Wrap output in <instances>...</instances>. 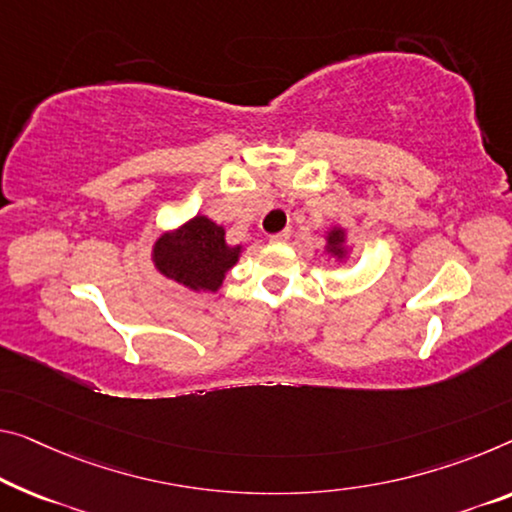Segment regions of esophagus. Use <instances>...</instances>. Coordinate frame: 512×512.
I'll use <instances>...</instances> for the list:
<instances>
[{
  "mask_svg": "<svg viewBox=\"0 0 512 512\" xmlns=\"http://www.w3.org/2000/svg\"><path fill=\"white\" fill-rule=\"evenodd\" d=\"M290 238V231L286 229V231H281V233H274V235H270V240L272 242H286Z\"/></svg>",
  "mask_w": 512,
  "mask_h": 512,
  "instance_id": "1",
  "label": "esophagus"
}]
</instances>
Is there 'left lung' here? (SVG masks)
Segmentation results:
<instances>
[{"mask_svg": "<svg viewBox=\"0 0 512 512\" xmlns=\"http://www.w3.org/2000/svg\"><path fill=\"white\" fill-rule=\"evenodd\" d=\"M325 254L336 263H348L352 258V247L348 242V229L341 224H332L325 231Z\"/></svg>", "mask_w": 512, "mask_h": 512, "instance_id": "left-lung-1", "label": "left lung"}]
</instances>
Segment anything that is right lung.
Returning a JSON list of instances; mask_svg holds the SVG:
<instances>
[{
    "instance_id": "obj_1",
    "label": "right lung",
    "mask_w": 512,
    "mask_h": 512,
    "mask_svg": "<svg viewBox=\"0 0 512 512\" xmlns=\"http://www.w3.org/2000/svg\"><path fill=\"white\" fill-rule=\"evenodd\" d=\"M245 245H229L226 229L206 215H194L176 229L157 235L151 263L160 277L192 293H217L238 265Z\"/></svg>"
}]
</instances>
